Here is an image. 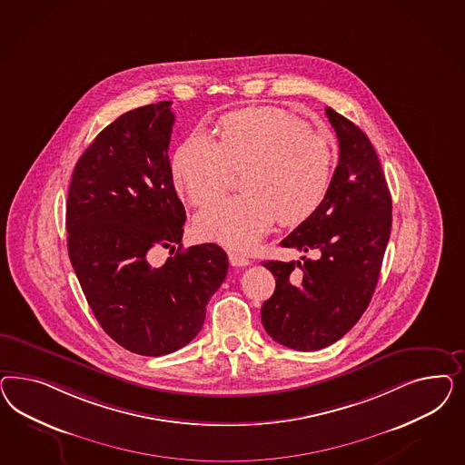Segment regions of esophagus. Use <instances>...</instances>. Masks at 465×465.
Listing matches in <instances>:
<instances>
[{
    "mask_svg": "<svg viewBox=\"0 0 465 465\" xmlns=\"http://www.w3.org/2000/svg\"><path fill=\"white\" fill-rule=\"evenodd\" d=\"M228 259H230V264L235 266V268H245V266L251 264V261L247 257H243V255L237 252L228 253Z\"/></svg>",
    "mask_w": 465,
    "mask_h": 465,
    "instance_id": "obj_1",
    "label": "esophagus"
}]
</instances>
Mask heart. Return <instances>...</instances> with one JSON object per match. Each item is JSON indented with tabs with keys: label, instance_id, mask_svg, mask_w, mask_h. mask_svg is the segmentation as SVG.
<instances>
[{
	"label": "heart",
	"instance_id": "obj_1",
	"mask_svg": "<svg viewBox=\"0 0 465 465\" xmlns=\"http://www.w3.org/2000/svg\"><path fill=\"white\" fill-rule=\"evenodd\" d=\"M172 175L187 199L204 206L225 191L230 169L243 170L240 187L196 216L197 235L235 251H247L278 220L303 223L329 191L334 153L325 138L310 133L295 115L272 107L226 114L220 141L191 133L172 156Z\"/></svg>",
	"mask_w": 465,
	"mask_h": 465
}]
</instances>
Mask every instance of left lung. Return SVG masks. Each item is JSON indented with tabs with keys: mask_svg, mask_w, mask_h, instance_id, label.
I'll use <instances>...</instances> for the list:
<instances>
[{
	"mask_svg": "<svg viewBox=\"0 0 465 465\" xmlns=\"http://www.w3.org/2000/svg\"><path fill=\"white\" fill-rule=\"evenodd\" d=\"M325 114L339 140L338 167L317 212L282 240V247L319 257L262 262L276 280L261 310L262 325L276 342L298 351L331 346L360 321L392 226V197L373 144L334 109Z\"/></svg>",
	"mask_w": 465,
	"mask_h": 465,
	"instance_id": "obj_1",
	"label": "left lung"
}]
</instances>
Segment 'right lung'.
Segmentation results:
<instances>
[{"mask_svg": "<svg viewBox=\"0 0 465 465\" xmlns=\"http://www.w3.org/2000/svg\"><path fill=\"white\" fill-rule=\"evenodd\" d=\"M170 104L129 111L99 133L76 162L66 206L68 253L90 309L117 344L143 356L196 338L228 271L216 243L181 251L185 210L170 167ZM160 246L176 255L155 269L147 257Z\"/></svg>", "mask_w": 465, "mask_h": 465, "instance_id": "add662e5", "label": "right lung"}]
</instances>
